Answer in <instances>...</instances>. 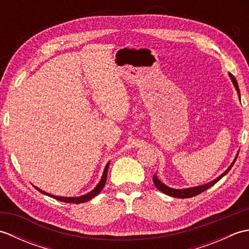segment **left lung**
Wrapping results in <instances>:
<instances>
[{
    "label": "left lung",
    "instance_id": "8db88e82",
    "mask_svg": "<svg viewBox=\"0 0 249 249\" xmlns=\"http://www.w3.org/2000/svg\"><path fill=\"white\" fill-rule=\"evenodd\" d=\"M230 78L232 79V82H233L234 87H235V89H236V91H237V93H239V95H240L239 86H237V82H236L235 78H234L233 75H232V73H230ZM236 158H237V156L235 157L234 161L231 163V166H230L228 169H227V170H226L223 174H221V176H220L219 178H217L216 179H214V181L210 182V183L205 184V185H201V186L193 187V188H187V189H173V188H170V187L166 186V185L163 184V183H161V182L160 181V179L157 178L156 176H153V183H154V185H155L156 188H157L158 190H160L161 193L166 194V195H168V196H171V197H176V198H190V197H195V196H197V195H199V194H201V193H203V192H205V190L208 189V188L212 187L215 183H217L221 178H223L224 176H226V174L230 171V169L232 168V166L234 165Z\"/></svg>",
    "mask_w": 249,
    "mask_h": 249
}]
</instances>
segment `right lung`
I'll use <instances>...</instances> for the list:
<instances>
[{"instance_id":"right-lung-1","label":"right lung","mask_w":249,"mask_h":249,"mask_svg":"<svg viewBox=\"0 0 249 249\" xmlns=\"http://www.w3.org/2000/svg\"><path fill=\"white\" fill-rule=\"evenodd\" d=\"M108 168H109V162L107 163V166H106L105 170H104V174L102 177V179H100V182L98 183V185L96 187H95L92 192H89V194L84 195V196H81V197H73V198H66V197H57V196H53V195H49L47 194L45 192H43V190H40L39 188L35 187L38 192H40L41 194L44 195H47V196H50V197L54 198L56 200L59 201H63V202H66V203H76V204H79V203H83V202H87V201H89L92 198H94L95 196H97L100 192H102V189L104 188L105 184H106V181H107V174H108Z\"/></svg>"}]
</instances>
